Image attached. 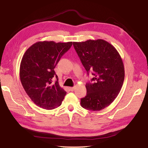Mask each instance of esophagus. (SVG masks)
I'll use <instances>...</instances> for the list:
<instances>
[{"label": "esophagus", "instance_id": "34e87169", "mask_svg": "<svg viewBox=\"0 0 148 148\" xmlns=\"http://www.w3.org/2000/svg\"><path fill=\"white\" fill-rule=\"evenodd\" d=\"M70 90L71 91H73L75 90V87H70Z\"/></svg>", "mask_w": 148, "mask_h": 148}]
</instances>
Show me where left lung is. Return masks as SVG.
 Segmentation results:
<instances>
[{
  "label": "left lung",
  "instance_id": "obj_1",
  "mask_svg": "<svg viewBox=\"0 0 148 148\" xmlns=\"http://www.w3.org/2000/svg\"><path fill=\"white\" fill-rule=\"evenodd\" d=\"M73 46L87 73L92 71L93 84L85 86L81 99L85 109L99 111L109 106L119 93L124 80V66L117 49L103 39L73 42Z\"/></svg>",
  "mask_w": 148,
  "mask_h": 148
}]
</instances>
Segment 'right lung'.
Here are the masks:
<instances>
[{
  "instance_id": "1",
  "label": "right lung",
  "mask_w": 148,
  "mask_h": 148,
  "mask_svg": "<svg viewBox=\"0 0 148 148\" xmlns=\"http://www.w3.org/2000/svg\"><path fill=\"white\" fill-rule=\"evenodd\" d=\"M72 44L39 41L24 54L20 64V80L27 95L38 107L51 110L62 104L66 92L60 86L54 68ZM55 76L57 80L52 84Z\"/></svg>"
}]
</instances>
